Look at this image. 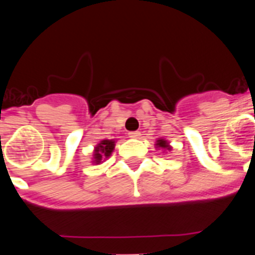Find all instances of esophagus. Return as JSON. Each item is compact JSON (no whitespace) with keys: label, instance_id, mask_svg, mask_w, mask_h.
I'll return each instance as SVG.
<instances>
[{"label":"esophagus","instance_id":"esophagus-1","mask_svg":"<svg viewBox=\"0 0 255 255\" xmlns=\"http://www.w3.org/2000/svg\"><path fill=\"white\" fill-rule=\"evenodd\" d=\"M140 132H138V130H135V132H129V137L133 138V139H139L140 138Z\"/></svg>","mask_w":255,"mask_h":255}]
</instances>
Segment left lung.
<instances>
[{
	"instance_id": "8db88e82",
	"label": "left lung",
	"mask_w": 255,
	"mask_h": 255,
	"mask_svg": "<svg viewBox=\"0 0 255 255\" xmlns=\"http://www.w3.org/2000/svg\"><path fill=\"white\" fill-rule=\"evenodd\" d=\"M155 148L156 149H161V150H164V151H166V150L170 151L171 150V145L169 144L168 140L164 139V138H159V139L156 140Z\"/></svg>"
}]
</instances>
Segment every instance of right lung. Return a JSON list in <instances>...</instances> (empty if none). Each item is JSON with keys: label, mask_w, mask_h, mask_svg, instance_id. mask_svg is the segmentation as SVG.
I'll return each instance as SVG.
<instances>
[{"label": "right lung", "mask_w": 255, "mask_h": 255, "mask_svg": "<svg viewBox=\"0 0 255 255\" xmlns=\"http://www.w3.org/2000/svg\"><path fill=\"white\" fill-rule=\"evenodd\" d=\"M116 142L113 139H104L101 140L96 146H95L94 150V158H92V164H99L104 163L107 158H110L115 149Z\"/></svg>", "instance_id": "add662e5"}]
</instances>
